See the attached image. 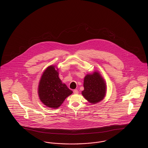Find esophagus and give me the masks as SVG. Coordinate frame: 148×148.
<instances>
[{"mask_svg":"<svg viewBox=\"0 0 148 148\" xmlns=\"http://www.w3.org/2000/svg\"><path fill=\"white\" fill-rule=\"evenodd\" d=\"M73 92H74V94H78V92H79L77 89H75V90H74Z\"/></svg>","mask_w":148,"mask_h":148,"instance_id":"34e87169","label":"esophagus"}]
</instances>
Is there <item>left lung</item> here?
<instances>
[{
    "label": "left lung",
    "instance_id": "obj_1",
    "mask_svg": "<svg viewBox=\"0 0 148 148\" xmlns=\"http://www.w3.org/2000/svg\"><path fill=\"white\" fill-rule=\"evenodd\" d=\"M83 85L84 89L82 94L92 104L101 101L106 97V81L99 71H95L92 74H87L84 79Z\"/></svg>",
    "mask_w": 148,
    "mask_h": 148
}]
</instances>
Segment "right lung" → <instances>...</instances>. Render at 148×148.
Returning <instances> with one entry per match:
<instances>
[{
    "mask_svg": "<svg viewBox=\"0 0 148 148\" xmlns=\"http://www.w3.org/2000/svg\"><path fill=\"white\" fill-rule=\"evenodd\" d=\"M38 93L42 103L53 109L61 106L65 99L73 93L59 77V69L50 65L44 71L38 85Z\"/></svg>",
    "mask_w": 148,
    "mask_h": 148,
    "instance_id": "1",
    "label": "right lung"
}]
</instances>
